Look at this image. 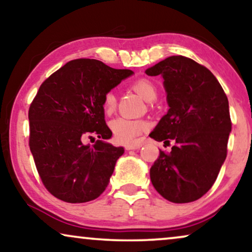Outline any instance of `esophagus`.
<instances>
[{
  "label": "esophagus",
  "instance_id": "esophagus-1",
  "mask_svg": "<svg viewBox=\"0 0 252 252\" xmlns=\"http://www.w3.org/2000/svg\"><path fill=\"white\" fill-rule=\"evenodd\" d=\"M140 148H141L140 144H127V146H125L126 150H137L140 149Z\"/></svg>",
  "mask_w": 252,
  "mask_h": 252
}]
</instances>
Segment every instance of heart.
<instances>
[{
  "label": "heart",
  "instance_id": "b5f03b06",
  "mask_svg": "<svg viewBox=\"0 0 252 252\" xmlns=\"http://www.w3.org/2000/svg\"><path fill=\"white\" fill-rule=\"evenodd\" d=\"M132 88L139 94L141 97L148 102L154 101L157 97V89L150 80L140 78L132 84ZM116 108V95L113 92H108L103 97V109L106 113L112 112ZM149 127L146 120L142 119H130L126 117H119L113 119L110 123L115 139L120 143L130 144L135 143L143 132H146Z\"/></svg>",
  "mask_w": 252,
  "mask_h": 252
}]
</instances>
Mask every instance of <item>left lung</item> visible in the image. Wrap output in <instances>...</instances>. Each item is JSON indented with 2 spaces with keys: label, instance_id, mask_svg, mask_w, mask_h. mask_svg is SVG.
<instances>
[{
  "label": "left lung",
  "instance_id": "8db88e82",
  "mask_svg": "<svg viewBox=\"0 0 252 252\" xmlns=\"http://www.w3.org/2000/svg\"><path fill=\"white\" fill-rule=\"evenodd\" d=\"M164 78L170 109L151 139L174 141L150 168L155 189L172 203H189L210 190L227 156L232 130L228 98L212 72L185 56H171L146 71Z\"/></svg>",
  "mask_w": 252,
  "mask_h": 252
}]
</instances>
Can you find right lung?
I'll list each match as a JSON object with an SVG mask.
<instances>
[{
  "instance_id": "1",
  "label": "right lung",
  "mask_w": 252,
  "mask_h": 252,
  "mask_svg": "<svg viewBox=\"0 0 252 252\" xmlns=\"http://www.w3.org/2000/svg\"><path fill=\"white\" fill-rule=\"evenodd\" d=\"M133 74L97 60L66 63L42 82L29 110L30 149L48 191L61 201L84 203L108 187L124 148L96 140L110 139L103 97Z\"/></svg>"
}]
</instances>
